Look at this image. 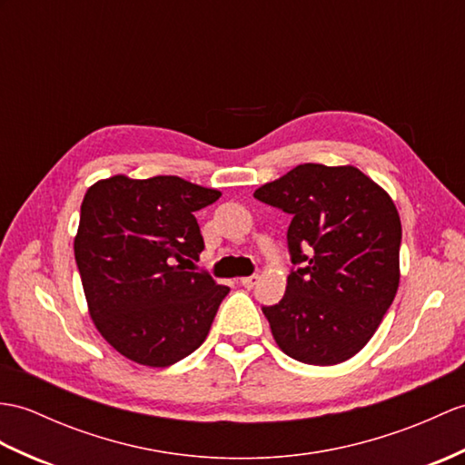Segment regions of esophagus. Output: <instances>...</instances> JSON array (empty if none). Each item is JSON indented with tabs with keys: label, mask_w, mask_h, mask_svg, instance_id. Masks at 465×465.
<instances>
[{
	"label": "esophagus",
	"mask_w": 465,
	"mask_h": 465,
	"mask_svg": "<svg viewBox=\"0 0 465 465\" xmlns=\"http://www.w3.org/2000/svg\"><path fill=\"white\" fill-rule=\"evenodd\" d=\"M257 282H259V275H250V277H240V283H242L243 287H247V289H252L253 285H257Z\"/></svg>",
	"instance_id": "esophagus-1"
}]
</instances>
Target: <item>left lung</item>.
<instances>
[{"label": "left lung", "instance_id": "1", "mask_svg": "<svg viewBox=\"0 0 465 465\" xmlns=\"http://www.w3.org/2000/svg\"><path fill=\"white\" fill-rule=\"evenodd\" d=\"M253 196L291 213V262L277 305L263 307L291 359L332 366L381 327L401 283L402 225L382 186L351 164H299Z\"/></svg>", "mask_w": 465, "mask_h": 465}]
</instances>
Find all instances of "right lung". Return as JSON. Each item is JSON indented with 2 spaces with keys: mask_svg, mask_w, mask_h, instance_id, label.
Wrapping results in <instances>:
<instances>
[{
  "mask_svg": "<svg viewBox=\"0 0 465 465\" xmlns=\"http://www.w3.org/2000/svg\"><path fill=\"white\" fill-rule=\"evenodd\" d=\"M220 196L178 176L116 174L86 190L74 259L96 331L128 361L164 369L206 341L230 287L183 265L203 250L193 212Z\"/></svg>",
  "mask_w": 465,
  "mask_h": 465,
  "instance_id": "obj_1",
  "label": "right lung"
}]
</instances>
